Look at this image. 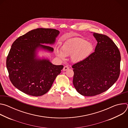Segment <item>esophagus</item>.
Segmentation results:
<instances>
[{
    "label": "esophagus",
    "mask_w": 128,
    "mask_h": 128,
    "mask_svg": "<svg viewBox=\"0 0 128 128\" xmlns=\"http://www.w3.org/2000/svg\"><path fill=\"white\" fill-rule=\"evenodd\" d=\"M68 69H69V67H68V66H65L64 67L63 70V71H66V70H68Z\"/></svg>",
    "instance_id": "1"
}]
</instances>
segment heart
Wrapping results in <instances>:
<instances>
[{
	"instance_id": "obj_1",
	"label": "heart",
	"mask_w": 128,
	"mask_h": 128,
	"mask_svg": "<svg viewBox=\"0 0 128 128\" xmlns=\"http://www.w3.org/2000/svg\"><path fill=\"white\" fill-rule=\"evenodd\" d=\"M93 50V46L90 42L83 38H76L65 42L62 46V52L56 49V54L62 60H64L66 56H71L72 61L78 63L87 58Z\"/></svg>"
}]
</instances>
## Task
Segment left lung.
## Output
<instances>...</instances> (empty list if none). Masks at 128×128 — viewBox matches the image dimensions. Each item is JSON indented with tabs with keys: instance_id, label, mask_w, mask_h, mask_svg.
Instances as JSON below:
<instances>
[{
	"instance_id": "obj_1",
	"label": "left lung",
	"mask_w": 128,
	"mask_h": 128,
	"mask_svg": "<svg viewBox=\"0 0 128 128\" xmlns=\"http://www.w3.org/2000/svg\"><path fill=\"white\" fill-rule=\"evenodd\" d=\"M97 41L95 52L82 61L72 66L73 84L85 96L100 94L110 88L120 74V52L114 42L106 35L94 33Z\"/></svg>"
}]
</instances>
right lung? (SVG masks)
<instances>
[{"mask_svg": "<svg viewBox=\"0 0 128 128\" xmlns=\"http://www.w3.org/2000/svg\"><path fill=\"white\" fill-rule=\"evenodd\" d=\"M59 32L54 29L37 28L13 42L6 64L10 80L18 90L33 96H42L50 90L63 66L35 58V52L38 48L52 52V48L40 44H54Z\"/></svg>", "mask_w": 128, "mask_h": 128, "instance_id": "obj_1", "label": "right lung"}]
</instances>
